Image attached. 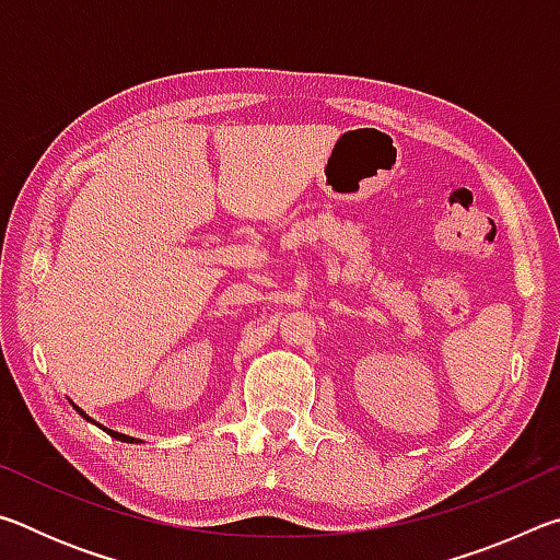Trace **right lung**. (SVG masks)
<instances>
[{
	"mask_svg": "<svg viewBox=\"0 0 560 560\" xmlns=\"http://www.w3.org/2000/svg\"><path fill=\"white\" fill-rule=\"evenodd\" d=\"M75 407V405H73ZM75 412H79L81 417H86V420H91V417L86 415V412H83V410H79V407H75ZM93 422V420H91ZM101 428H103V424H101ZM103 430H106L108 434H110V438H116V440H120V442H138L136 438H128V434H120V432H113V430H108V428H103Z\"/></svg>",
	"mask_w": 560,
	"mask_h": 560,
	"instance_id": "right-lung-1",
	"label": "right lung"
}]
</instances>
